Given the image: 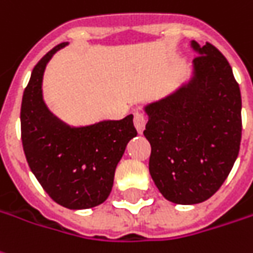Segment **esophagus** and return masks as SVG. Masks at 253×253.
Masks as SVG:
<instances>
[{"label": "esophagus", "mask_w": 253, "mask_h": 253, "mask_svg": "<svg viewBox=\"0 0 253 253\" xmlns=\"http://www.w3.org/2000/svg\"><path fill=\"white\" fill-rule=\"evenodd\" d=\"M145 125H147V116L142 112H140V111L134 112V126H135L138 133H142V131H144Z\"/></svg>", "instance_id": "1"}]
</instances>
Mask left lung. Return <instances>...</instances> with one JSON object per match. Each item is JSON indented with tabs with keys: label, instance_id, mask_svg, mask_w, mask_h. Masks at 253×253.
<instances>
[{
	"label": "left lung",
	"instance_id": "1",
	"mask_svg": "<svg viewBox=\"0 0 253 253\" xmlns=\"http://www.w3.org/2000/svg\"><path fill=\"white\" fill-rule=\"evenodd\" d=\"M194 76L176 92L145 106L149 173L178 205L209 199L227 178L241 144V91L233 69L211 42L191 41Z\"/></svg>",
	"mask_w": 253,
	"mask_h": 253
}]
</instances>
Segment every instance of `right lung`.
<instances>
[{
  "instance_id": "add662e5",
  "label": "right lung",
  "mask_w": 253,
  "mask_h": 253,
  "mask_svg": "<svg viewBox=\"0 0 253 253\" xmlns=\"http://www.w3.org/2000/svg\"><path fill=\"white\" fill-rule=\"evenodd\" d=\"M62 42L34 66L22 98L20 128L27 163L44 191L68 209L102 204L112 191L118 163L137 135L133 115L122 120L72 127L49 112L42 99V76Z\"/></svg>"
}]
</instances>
